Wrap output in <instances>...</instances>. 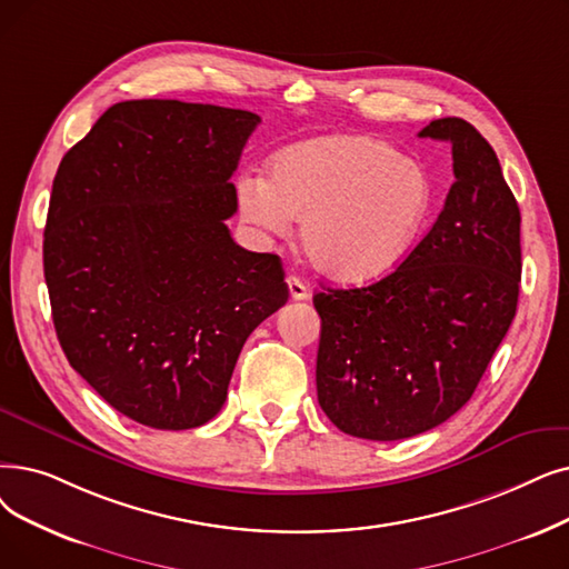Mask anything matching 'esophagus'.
I'll return each mask as SVG.
<instances>
[{
  "label": "esophagus",
  "mask_w": 569,
  "mask_h": 569,
  "mask_svg": "<svg viewBox=\"0 0 569 569\" xmlns=\"http://www.w3.org/2000/svg\"><path fill=\"white\" fill-rule=\"evenodd\" d=\"M286 283H288V290H290V298L292 300H309V286L300 279V277H295V274H290L288 279H286Z\"/></svg>",
  "instance_id": "34e87169"
}]
</instances>
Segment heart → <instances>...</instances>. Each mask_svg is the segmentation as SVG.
Wrapping results in <instances>:
<instances>
[{"mask_svg":"<svg viewBox=\"0 0 569 569\" xmlns=\"http://www.w3.org/2000/svg\"><path fill=\"white\" fill-rule=\"evenodd\" d=\"M435 190L423 164L362 134L320 137L288 148L271 179H237L241 218L267 234L302 220L309 262L337 281H367L398 264L423 234Z\"/></svg>","mask_w":569,"mask_h":569,"instance_id":"1","label":"heart"}]
</instances>
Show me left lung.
<instances>
[{"instance_id": "left-lung-1", "label": "left lung", "mask_w": 569, "mask_h": 569, "mask_svg": "<svg viewBox=\"0 0 569 569\" xmlns=\"http://www.w3.org/2000/svg\"><path fill=\"white\" fill-rule=\"evenodd\" d=\"M418 137L453 153L456 183L435 226L381 281L313 295L318 405L341 432L375 441L421 435L467 405L521 283V211L496 151L462 118Z\"/></svg>"}]
</instances>
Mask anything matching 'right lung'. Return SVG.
Listing matches in <instances>:
<instances>
[{
	"mask_svg": "<svg viewBox=\"0 0 569 569\" xmlns=\"http://www.w3.org/2000/svg\"><path fill=\"white\" fill-rule=\"evenodd\" d=\"M260 116L179 100L107 109L53 181L43 277L69 365L122 416L200 428L243 341L288 302L274 253L230 237V177Z\"/></svg>",
	"mask_w": 569,
	"mask_h": 569,
	"instance_id": "add662e5",
	"label": "right lung"
}]
</instances>
